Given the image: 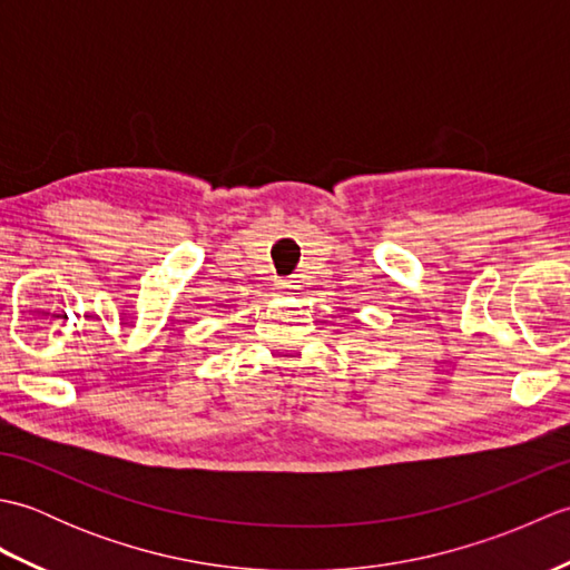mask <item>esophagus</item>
<instances>
[{"mask_svg":"<svg viewBox=\"0 0 570 570\" xmlns=\"http://www.w3.org/2000/svg\"><path fill=\"white\" fill-rule=\"evenodd\" d=\"M276 288H278V292H282V294H288V292H292V288H296V286H294V282H288V278H278Z\"/></svg>","mask_w":570,"mask_h":570,"instance_id":"esophagus-1","label":"esophagus"}]
</instances>
